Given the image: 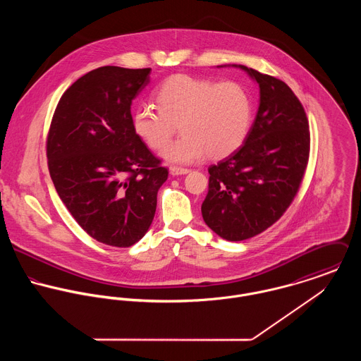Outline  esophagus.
I'll return each mask as SVG.
<instances>
[{"label": "esophagus", "instance_id": "34e87169", "mask_svg": "<svg viewBox=\"0 0 361 361\" xmlns=\"http://www.w3.org/2000/svg\"><path fill=\"white\" fill-rule=\"evenodd\" d=\"M169 172H171V175H173V176H178V175H186V173H189L190 172V169H188V168H182V166H171L169 168Z\"/></svg>", "mask_w": 361, "mask_h": 361}]
</instances>
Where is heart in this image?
Returning a JSON list of instances; mask_svg holds the SVG:
<instances>
[{
  "mask_svg": "<svg viewBox=\"0 0 361 361\" xmlns=\"http://www.w3.org/2000/svg\"><path fill=\"white\" fill-rule=\"evenodd\" d=\"M158 111L149 105L132 114L135 135L152 150L166 147L176 126L183 136L162 153L169 164L225 158L245 143L253 122V99L239 82H215L178 73L155 90Z\"/></svg>",
  "mask_w": 361,
  "mask_h": 361,
  "instance_id": "1",
  "label": "heart"
}]
</instances>
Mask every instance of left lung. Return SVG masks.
I'll use <instances>...</instances> for the list:
<instances>
[{"label":"left lung","instance_id":"1","mask_svg":"<svg viewBox=\"0 0 361 361\" xmlns=\"http://www.w3.org/2000/svg\"><path fill=\"white\" fill-rule=\"evenodd\" d=\"M259 87L256 119L245 145L208 168L203 219L231 242L253 238L275 224L299 192L309 162V121L292 89L245 65Z\"/></svg>","mask_w":361,"mask_h":361}]
</instances>
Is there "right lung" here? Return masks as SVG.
Returning <instances> with one entry per match:
<instances>
[{
    "instance_id": "right-lung-1",
    "label": "right lung",
    "mask_w": 361,
    "mask_h": 361,
    "mask_svg": "<svg viewBox=\"0 0 361 361\" xmlns=\"http://www.w3.org/2000/svg\"><path fill=\"white\" fill-rule=\"evenodd\" d=\"M150 72L102 66L83 75L62 94L47 136L59 199L87 235L108 246L129 247L146 235L168 178L132 128V100Z\"/></svg>"
}]
</instances>
